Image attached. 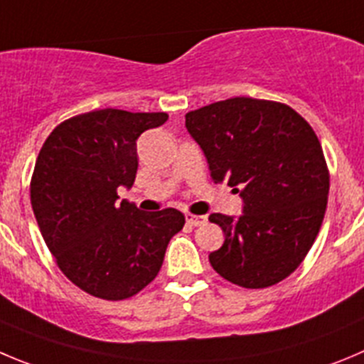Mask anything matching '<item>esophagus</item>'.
Returning <instances> with one entry per match:
<instances>
[{"instance_id": "obj_1", "label": "esophagus", "mask_w": 364, "mask_h": 364, "mask_svg": "<svg viewBox=\"0 0 364 364\" xmlns=\"http://www.w3.org/2000/svg\"><path fill=\"white\" fill-rule=\"evenodd\" d=\"M186 223L190 226H203L206 224V217L205 215H193V213H186Z\"/></svg>"}]
</instances>
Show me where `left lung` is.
Here are the masks:
<instances>
[{
  "label": "left lung",
  "mask_w": 364,
  "mask_h": 364,
  "mask_svg": "<svg viewBox=\"0 0 364 364\" xmlns=\"http://www.w3.org/2000/svg\"><path fill=\"white\" fill-rule=\"evenodd\" d=\"M185 125L201 145L213 183L240 188L244 213H212L224 244L213 269L246 289L289 277L323 223L331 174L309 122L287 104L235 97L190 111Z\"/></svg>",
  "instance_id": "left-lung-1"
}]
</instances>
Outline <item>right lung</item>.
<instances>
[{"label":"right lung","instance_id":"1","mask_svg":"<svg viewBox=\"0 0 364 364\" xmlns=\"http://www.w3.org/2000/svg\"><path fill=\"white\" fill-rule=\"evenodd\" d=\"M166 113L98 109L60 122L41 147L30 201L59 269L84 293L127 300L161 269L168 240L181 232L176 208L140 212L118 199L138 171L136 140Z\"/></svg>","mask_w":364,"mask_h":364}]
</instances>
